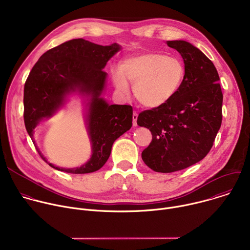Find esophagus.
Wrapping results in <instances>:
<instances>
[{"label": "esophagus", "instance_id": "1", "mask_svg": "<svg viewBox=\"0 0 250 250\" xmlns=\"http://www.w3.org/2000/svg\"><path fill=\"white\" fill-rule=\"evenodd\" d=\"M137 117H138V114L136 112H133V115H132V124H133V126H136L137 125Z\"/></svg>", "mask_w": 250, "mask_h": 250}]
</instances>
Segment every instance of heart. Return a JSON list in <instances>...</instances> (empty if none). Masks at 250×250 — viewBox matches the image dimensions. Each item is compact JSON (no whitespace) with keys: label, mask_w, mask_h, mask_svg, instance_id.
I'll return each instance as SVG.
<instances>
[{"label":"heart","mask_w":250,"mask_h":250,"mask_svg":"<svg viewBox=\"0 0 250 250\" xmlns=\"http://www.w3.org/2000/svg\"><path fill=\"white\" fill-rule=\"evenodd\" d=\"M184 76L185 67L180 59L155 52L129 56L113 71L117 90L128 95V80L135 84V98L148 108L168 103L181 89Z\"/></svg>","instance_id":"1"}]
</instances>
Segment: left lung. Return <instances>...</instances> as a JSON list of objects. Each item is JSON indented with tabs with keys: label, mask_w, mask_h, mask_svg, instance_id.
<instances>
[{
	"label": "left lung",
	"mask_w": 250,
	"mask_h": 250,
	"mask_svg": "<svg viewBox=\"0 0 250 250\" xmlns=\"http://www.w3.org/2000/svg\"><path fill=\"white\" fill-rule=\"evenodd\" d=\"M167 45L184 60L182 87L168 103L137 117V125L152 134L142 160L161 173L185 169L206 157L223 120V93L215 65L187 42L172 41Z\"/></svg>",
	"instance_id": "1"
}]
</instances>
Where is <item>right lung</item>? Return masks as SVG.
<instances>
[{"label": "right lung", "instance_id": "right-lung-1", "mask_svg": "<svg viewBox=\"0 0 250 250\" xmlns=\"http://www.w3.org/2000/svg\"><path fill=\"white\" fill-rule=\"evenodd\" d=\"M121 46L99 45L83 39L66 42L43 53L34 64L23 90V120L33 140V129L63 105L67 94L78 91L90 96L87 125L92 142V156L81 167L65 169L47 162L52 168L73 174L91 173L109 159L115 140L132 125V106L109 104L100 98L105 83L103 70ZM34 142V141H33Z\"/></svg>", "mask_w": 250, "mask_h": 250}]
</instances>
